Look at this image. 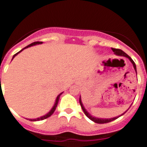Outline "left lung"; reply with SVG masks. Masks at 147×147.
I'll return each instance as SVG.
<instances>
[{
  "label": "left lung",
  "instance_id": "1",
  "mask_svg": "<svg viewBox=\"0 0 147 147\" xmlns=\"http://www.w3.org/2000/svg\"><path fill=\"white\" fill-rule=\"evenodd\" d=\"M111 50L113 51V52L115 53V54H116L117 56H125V57H126V58H128L129 59V61H131V63H132V65H133V67H134V69H135V72H136L137 74V69H136V65H135V63L134 62V61L132 59H131V58L130 57V56H128L127 54H126V53L123 52V51H122V50H120V49H115V48H111ZM80 106H81V107H82V110H83L84 113H85V115H86V116L88 117L90 120H91L92 121H94V123H109V122H111V121H113V120H116V119H117L119 117L122 116V115H123L125 113H126V111L123 113V114H122L121 115H120V116H117V117H112V118H98V117H93L92 115H91L90 114H89L88 112L87 111H86V109H85V107H84L83 104H82V100H81V96H80Z\"/></svg>",
  "mask_w": 147,
  "mask_h": 147
}]
</instances>
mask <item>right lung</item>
Segmentation results:
<instances>
[{"instance_id":"obj_1","label":"right lung","mask_w":147,"mask_h":147,"mask_svg":"<svg viewBox=\"0 0 147 147\" xmlns=\"http://www.w3.org/2000/svg\"><path fill=\"white\" fill-rule=\"evenodd\" d=\"M42 43H43V42H41V41H36V42H33V43L30 44V45H29L28 46H27V47H25L24 48H23V49H22V50H21V51H20L19 52H18L17 53H16V54L14 55V56H12V60L14 58H15V56H17V55L18 54V53H21V51H24V49L28 48V47H31V46H34V45H41V44H42ZM62 93H63V92L60 93L59 94L58 96H57V97H56V101H55L54 105H53V108H52V109H51V111H49V112L47 113V114H46V115H44V116L40 117H38V118H36V119H29V120H31V121H38V120H45V119L47 118V117H51V115H52L53 114V112H54V111H55V110H56V108L57 107V105H58L59 100V97H60V96H61V94H62Z\"/></svg>"}]
</instances>
